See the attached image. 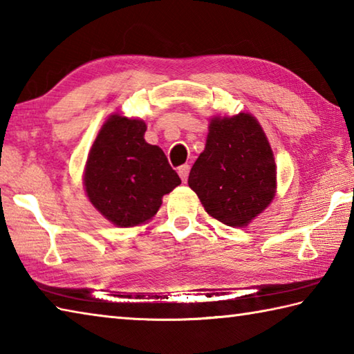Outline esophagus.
I'll return each instance as SVG.
<instances>
[{
	"label": "esophagus",
	"instance_id": "34e87169",
	"mask_svg": "<svg viewBox=\"0 0 354 354\" xmlns=\"http://www.w3.org/2000/svg\"><path fill=\"white\" fill-rule=\"evenodd\" d=\"M189 173H190V165L189 164H184V165H181V167H178V175L184 183L187 181V178H189Z\"/></svg>",
	"mask_w": 354,
	"mask_h": 354
}]
</instances>
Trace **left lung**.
<instances>
[{"mask_svg":"<svg viewBox=\"0 0 354 354\" xmlns=\"http://www.w3.org/2000/svg\"><path fill=\"white\" fill-rule=\"evenodd\" d=\"M189 185L207 213L225 225H247L266 210L274 196L276 164L259 122L248 113L212 120Z\"/></svg>","mask_w":354,"mask_h":354,"instance_id":"obj_1","label":"left lung"}]
</instances>
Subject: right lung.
Listing matches in <instances>:
<instances>
[{"label": "right lung", "instance_id": "right-lung-1", "mask_svg": "<svg viewBox=\"0 0 354 354\" xmlns=\"http://www.w3.org/2000/svg\"><path fill=\"white\" fill-rule=\"evenodd\" d=\"M144 133L142 121L113 115L88 153L87 196L118 227H133L155 216L162 196L181 184L164 151L145 142Z\"/></svg>", "mask_w": 354, "mask_h": 354}]
</instances>
